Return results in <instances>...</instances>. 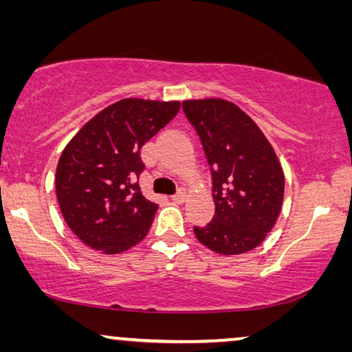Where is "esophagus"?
<instances>
[{
    "mask_svg": "<svg viewBox=\"0 0 352 352\" xmlns=\"http://www.w3.org/2000/svg\"><path fill=\"white\" fill-rule=\"evenodd\" d=\"M186 199H187V194H186V190H179V192H177V194L171 195V200L175 201V204H184Z\"/></svg>",
    "mask_w": 352,
    "mask_h": 352,
    "instance_id": "obj_1",
    "label": "esophagus"
}]
</instances>
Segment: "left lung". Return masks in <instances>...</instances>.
Returning a JSON list of instances; mask_svg holds the SVG:
<instances>
[{
  "instance_id": "8db88e82",
  "label": "left lung",
  "mask_w": 352,
  "mask_h": 352,
  "mask_svg": "<svg viewBox=\"0 0 352 352\" xmlns=\"http://www.w3.org/2000/svg\"><path fill=\"white\" fill-rule=\"evenodd\" d=\"M182 109L204 144L213 175V221L194 228L211 252L256 248L280 214L285 176L277 153L252 117L221 98L186 99Z\"/></svg>"
}]
</instances>
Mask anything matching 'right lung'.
<instances>
[{
  "instance_id": "add662e5",
  "label": "right lung",
  "mask_w": 352,
  "mask_h": 352,
  "mask_svg": "<svg viewBox=\"0 0 352 352\" xmlns=\"http://www.w3.org/2000/svg\"><path fill=\"white\" fill-rule=\"evenodd\" d=\"M179 107V100L120 99L64 147L56 168L57 201L67 226L89 248L117 254L147 235L158 205L139 187L141 148Z\"/></svg>"
}]
</instances>
